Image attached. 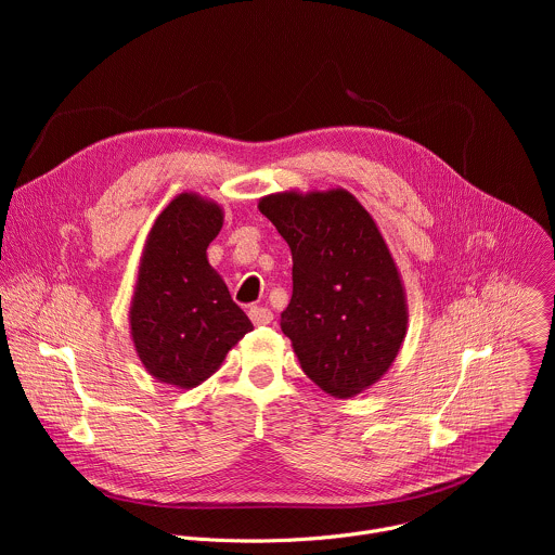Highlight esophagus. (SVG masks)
<instances>
[{"mask_svg": "<svg viewBox=\"0 0 555 555\" xmlns=\"http://www.w3.org/2000/svg\"><path fill=\"white\" fill-rule=\"evenodd\" d=\"M250 321L257 325V327H261V325H270L272 321H274V313L270 311V309H266V307H250Z\"/></svg>", "mask_w": 555, "mask_h": 555, "instance_id": "esophagus-1", "label": "esophagus"}]
</instances>
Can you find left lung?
Segmentation results:
<instances>
[{
    "instance_id": "1",
    "label": "left lung",
    "mask_w": 555,
    "mask_h": 555,
    "mask_svg": "<svg viewBox=\"0 0 555 555\" xmlns=\"http://www.w3.org/2000/svg\"><path fill=\"white\" fill-rule=\"evenodd\" d=\"M292 250V300L281 330L305 375L338 400L371 388L409 332L402 274L356 195L281 191L259 199Z\"/></svg>"
}]
</instances>
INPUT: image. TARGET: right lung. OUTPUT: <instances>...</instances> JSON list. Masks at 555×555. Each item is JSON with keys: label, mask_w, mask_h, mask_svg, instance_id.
<instances>
[{"label": "right lung", "mask_w": 555, "mask_h": 555, "mask_svg": "<svg viewBox=\"0 0 555 555\" xmlns=\"http://www.w3.org/2000/svg\"><path fill=\"white\" fill-rule=\"evenodd\" d=\"M223 225V208L184 191L155 217L140 257L129 334L157 382L195 388L208 379L253 323L230 298L206 248Z\"/></svg>", "instance_id": "add662e5"}]
</instances>
